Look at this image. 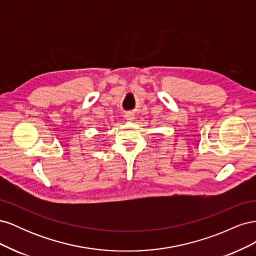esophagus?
Masks as SVG:
<instances>
[{"label": "esophagus", "mask_w": 256, "mask_h": 256, "mask_svg": "<svg viewBox=\"0 0 256 256\" xmlns=\"http://www.w3.org/2000/svg\"><path fill=\"white\" fill-rule=\"evenodd\" d=\"M125 120L127 122H132L134 120V114L131 113V112H128L125 114Z\"/></svg>", "instance_id": "1"}]
</instances>
